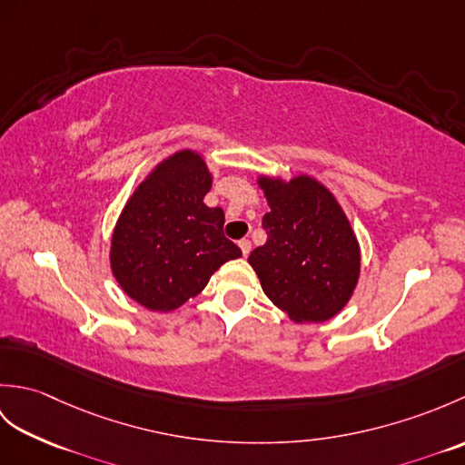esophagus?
<instances>
[{
    "label": "esophagus",
    "instance_id": "1",
    "mask_svg": "<svg viewBox=\"0 0 465 465\" xmlns=\"http://www.w3.org/2000/svg\"><path fill=\"white\" fill-rule=\"evenodd\" d=\"M238 245H240V250H242V255H243V258H248V255H250V250H252V243H250V240H240V242H238Z\"/></svg>",
    "mask_w": 465,
    "mask_h": 465
}]
</instances>
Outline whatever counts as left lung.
I'll return each mask as SVG.
<instances>
[{
  "label": "left lung",
  "instance_id": "8db88e82",
  "mask_svg": "<svg viewBox=\"0 0 465 465\" xmlns=\"http://www.w3.org/2000/svg\"><path fill=\"white\" fill-rule=\"evenodd\" d=\"M270 212L268 240L250 253L263 293L295 323L335 318L358 288L361 250L328 187L308 173L255 177Z\"/></svg>",
  "mask_w": 465,
  "mask_h": 465
}]
</instances>
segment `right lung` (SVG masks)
I'll use <instances>...</instances> for the list:
<instances>
[{"instance_id": "add662e5", "label": "right lung", "mask_w": 465, "mask_h": 465, "mask_svg": "<svg viewBox=\"0 0 465 465\" xmlns=\"http://www.w3.org/2000/svg\"><path fill=\"white\" fill-rule=\"evenodd\" d=\"M212 182L203 155L180 150L152 167L117 217L110 268L127 298L145 310H177L242 255L222 232V207L203 203Z\"/></svg>"}]
</instances>
